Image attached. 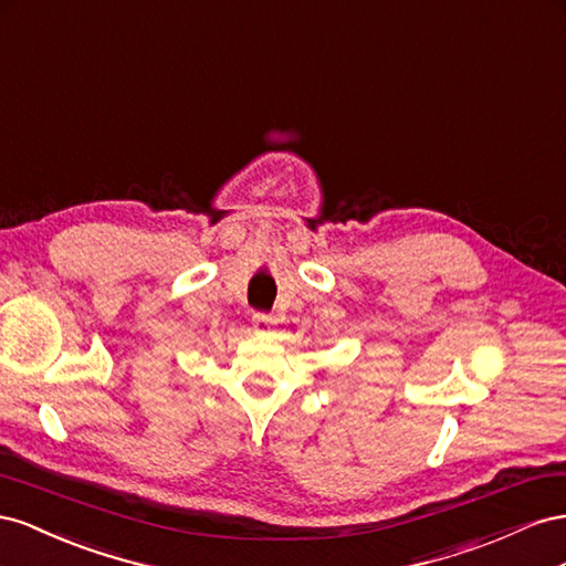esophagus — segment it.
<instances>
[{"mask_svg": "<svg viewBox=\"0 0 566 566\" xmlns=\"http://www.w3.org/2000/svg\"><path fill=\"white\" fill-rule=\"evenodd\" d=\"M272 325H274V317L272 315H265V313H255L253 315V327L258 332H270Z\"/></svg>", "mask_w": 566, "mask_h": 566, "instance_id": "esophagus-1", "label": "esophagus"}]
</instances>
